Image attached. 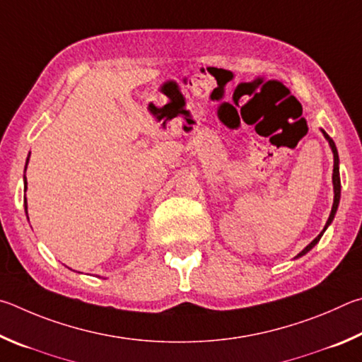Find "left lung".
I'll use <instances>...</instances> for the list:
<instances>
[{
  "label": "left lung",
  "mask_w": 362,
  "mask_h": 362,
  "mask_svg": "<svg viewBox=\"0 0 362 362\" xmlns=\"http://www.w3.org/2000/svg\"><path fill=\"white\" fill-rule=\"evenodd\" d=\"M322 135H325V138L329 141V146H331L332 149V154H334V173H332V185H334V204H332V210H331V214H329V219L327 223L325 226V229H322V232L320 233L318 237H316L312 243L307 245L305 248H303L299 255H297L296 257H302L303 255H307V252L313 248V246L320 242V238L322 237V233H325V230L327 229L329 226H331L332 219L335 216V213H337V208H339V202H340V173H339V154H337V148H335V143L332 141V138L327 135V133L325 130H321Z\"/></svg>",
  "instance_id": "left-lung-1"
}]
</instances>
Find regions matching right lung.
<instances>
[{"mask_svg": "<svg viewBox=\"0 0 362 362\" xmlns=\"http://www.w3.org/2000/svg\"><path fill=\"white\" fill-rule=\"evenodd\" d=\"M28 160H30V154H28V157H27V163H25V170H27V165H28ZM25 191H27V177H25ZM25 213L28 214V211H27V199H25Z\"/></svg>", "mask_w": 362, "mask_h": 362, "instance_id": "1", "label": "right lung"}]
</instances>
